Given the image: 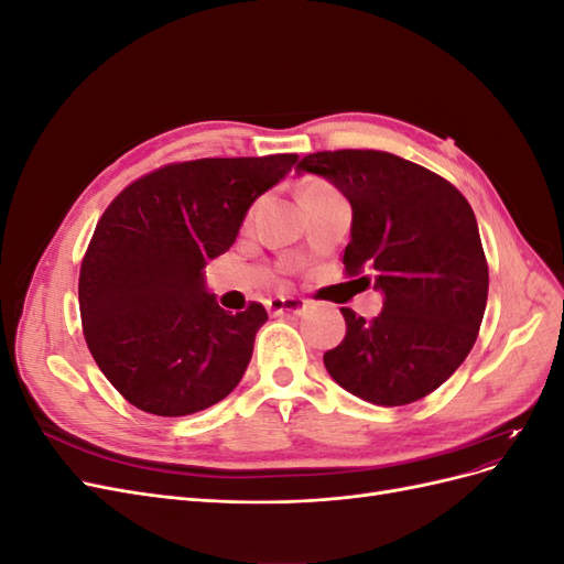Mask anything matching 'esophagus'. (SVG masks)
Returning <instances> with one entry per match:
<instances>
[{
	"mask_svg": "<svg viewBox=\"0 0 564 564\" xmlns=\"http://www.w3.org/2000/svg\"><path fill=\"white\" fill-rule=\"evenodd\" d=\"M308 301L296 299V296H278L268 301V308L272 315H301L305 311Z\"/></svg>",
	"mask_w": 564,
	"mask_h": 564,
	"instance_id": "esophagus-1",
	"label": "esophagus"
}]
</instances>
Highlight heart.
Returning <instances> with one entry per match:
<instances>
[{"instance_id":"1","label":"heart","mask_w":564,"mask_h":564,"mask_svg":"<svg viewBox=\"0 0 564 564\" xmlns=\"http://www.w3.org/2000/svg\"><path fill=\"white\" fill-rule=\"evenodd\" d=\"M311 185H313V183H311Z\"/></svg>"}]
</instances>
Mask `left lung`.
Listing matches in <instances>:
<instances>
[{
    "mask_svg": "<svg viewBox=\"0 0 564 564\" xmlns=\"http://www.w3.org/2000/svg\"><path fill=\"white\" fill-rule=\"evenodd\" d=\"M296 172L346 195V275L365 286L373 280L383 294L373 319L340 308L346 336L324 352V367L371 404L425 398L466 360L487 305L489 268L468 199L425 166L381 150L313 152Z\"/></svg>",
    "mask_w": 564,
    "mask_h": 564,
    "instance_id": "left-lung-1",
    "label": "left lung"
}]
</instances>
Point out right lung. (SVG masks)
Listing matches in <instances>:
<instances>
[{"instance_id": "1", "label": "right lung", "mask_w": 564, "mask_h": 564, "mask_svg": "<svg viewBox=\"0 0 564 564\" xmlns=\"http://www.w3.org/2000/svg\"><path fill=\"white\" fill-rule=\"evenodd\" d=\"M299 155L207 158L155 169L100 216L79 270V313L98 369L148 414L187 416L245 377L268 313H226L204 268L226 253L256 197Z\"/></svg>"}]
</instances>
